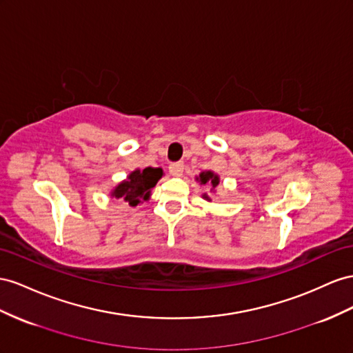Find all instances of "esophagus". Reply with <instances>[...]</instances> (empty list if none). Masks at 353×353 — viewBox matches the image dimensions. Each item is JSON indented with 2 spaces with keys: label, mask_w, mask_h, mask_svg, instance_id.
I'll use <instances>...</instances> for the list:
<instances>
[{
  "label": "esophagus",
  "mask_w": 353,
  "mask_h": 353,
  "mask_svg": "<svg viewBox=\"0 0 353 353\" xmlns=\"http://www.w3.org/2000/svg\"><path fill=\"white\" fill-rule=\"evenodd\" d=\"M183 170H184L183 161H175V163H170V166H169V172L174 176H179L181 174H183Z\"/></svg>",
  "instance_id": "1"
}]
</instances>
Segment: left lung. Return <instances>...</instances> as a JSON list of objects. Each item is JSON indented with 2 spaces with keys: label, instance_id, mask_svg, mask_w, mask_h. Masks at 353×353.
<instances>
[{
  "label": "left lung",
  "instance_id": "obj_1",
  "mask_svg": "<svg viewBox=\"0 0 353 353\" xmlns=\"http://www.w3.org/2000/svg\"><path fill=\"white\" fill-rule=\"evenodd\" d=\"M200 184H208V185H211V190L214 192V190L216 188V185L220 184V176H218L216 174H214L212 170H205V172H202L200 174L197 178H196ZM203 199H206V200H211L209 199L206 194H203Z\"/></svg>",
  "mask_w": 353,
  "mask_h": 353
}]
</instances>
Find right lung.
Returning <instances> with one entry per match:
<instances>
[{"label":"right lung","mask_w":353,"mask_h":353,"mask_svg":"<svg viewBox=\"0 0 353 353\" xmlns=\"http://www.w3.org/2000/svg\"><path fill=\"white\" fill-rule=\"evenodd\" d=\"M163 176L161 168H145L135 169L129 176L114 187L111 196L125 200L130 206H137L151 196V190L157 184V181Z\"/></svg>","instance_id":"add662e5"}]
</instances>
